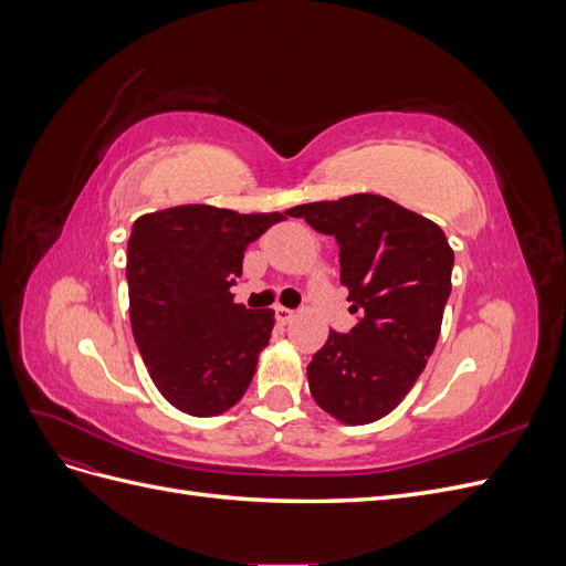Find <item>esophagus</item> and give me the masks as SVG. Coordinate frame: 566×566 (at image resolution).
Returning a JSON list of instances; mask_svg holds the SVG:
<instances>
[{"mask_svg": "<svg viewBox=\"0 0 566 566\" xmlns=\"http://www.w3.org/2000/svg\"><path fill=\"white\" fill-rule=\"evenodd\" d=\"M293 318H295V312H293V310H285V306H276V321H279L281 325L290 323Z\"/></svg>", "mask_w": 566, "mask_h": 566, "instance_id": "1", "label": "esophagus"}]
</instances>
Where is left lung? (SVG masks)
I'll return each mask as SVG.
<instances>
[{"mask_svg": "<svg viewBox=\"0 0 566 566\" xmlns=\"http://www.w3.org/2000/svg\"><path fill=\"white\" fill-rule=\"evenodd\" d=\"M335 235L349 335L331 331L306 366L314 401L345 424H368L397 408L432 356L451 295L453 250L432 219L385 196L356 193L287 210Z\"/></svg>", "mask_w": 566, "mask_h": 566, "instance_id": "1", "label": "left lung"}]
</instances>
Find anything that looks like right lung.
Segmentation results:
<instances>
[{
	"label": "right lung",
	"instance_id": "add662e5",
	"mask_svg": "<svg viewBox=\"0 0 566 566\" xmlns=\"http://www.w3.org/2000/svg\"><path fill=\"white\" fill-rule=\"evenodd\" d=\"M285 214L179 205L134 221L129 321L153 385L181 413L212 418L243 399L273 331V310L235 304L243 252Z\"/></svg>",
	"mask_w": 566,
	"mask_h": 566
}]
</instances>
